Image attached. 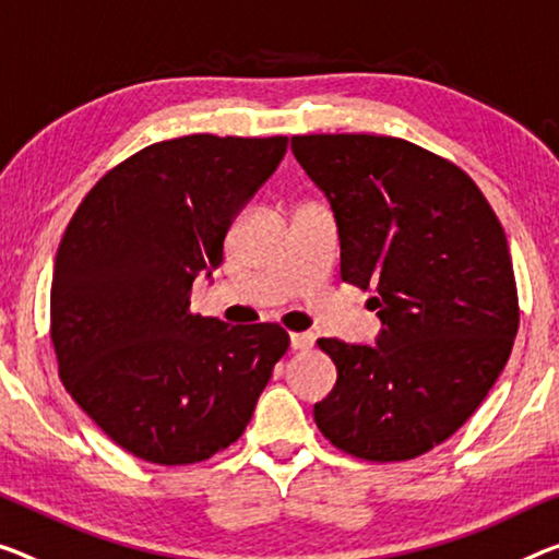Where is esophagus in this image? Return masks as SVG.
<instances>
[{"label":"esophagus","mask_w":559,"mask_h":559,"mask_svg":"<svg viewBox=\"0 0 559 559\" xmlns=\"http://www.w3.org/2000/svg\"><path fill=\"white\" fill-rule=\"evenodd\" d=\"M314 345V334H309V332H292L289 334V347L292 349H309Z\"/></svg>","instance_id":"34e87169"}]
</instances>
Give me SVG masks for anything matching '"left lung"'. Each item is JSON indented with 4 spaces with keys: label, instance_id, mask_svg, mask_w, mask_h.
Listing matches in <instances>:
<instances>
[{
    "label": "left lung",
    "instance_id": "obj_1",
    "mask_svg": "<svg viewBox=\"0 0 559 559\" xmlns=\"http://www.w3.org/2000/svg\"><path fill=\"white\" fill-rule=\"evenodd\" d=\"M340 235L342 280L374 287V345L320 340L337 382L314 405L334 448L400 462L452 437L508 365L520 324L500 219L460 167L394 136H292Z\"/></svg>",
    "mask_w": 559,
    "mask_h": 559
}]
</instances>
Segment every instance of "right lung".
<instances>
[{
  "label": "right lung",
  "instance_id": "obj_1",
  "mask_svg": "<svg viewBox=\"0 0 559 559\" xmlns=\"http://www.w3.org/2000/svg\"><path fill=\"white\" fill-rule=\"evenodd\" d=\"M287 154V136L187 134L107 171L67 227L51 274V342L67 392L119 448L192 465L239 440L274 362L277 324L190 312L231 222Z\"/></svg>",
  "mask_w": 559,
  "mask_h": 559
}]
</instances>
